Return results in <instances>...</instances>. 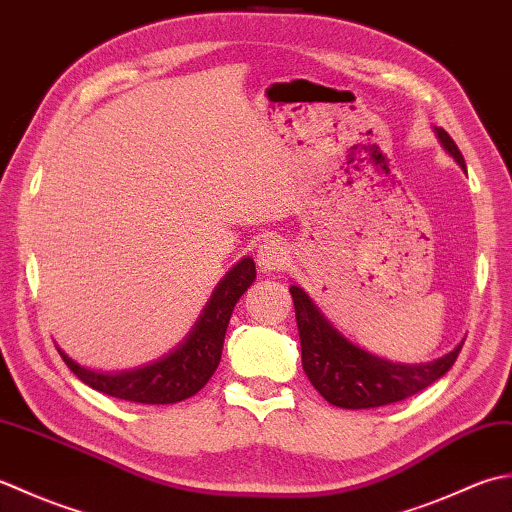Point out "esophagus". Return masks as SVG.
<instances>
[{
  "label": "esophagus",
  "mask_w": 512,
  "mask_h": 512,
  "mask_svg": "<svg viewBox=\"0 0 512 512\" xmlns=\"http://www.w3.org/2000/svg\"><path fill=\"white\" fill-rule=\"evenodd\" d=\"M258 265L263 271H280L289 260V252L283 241H278V238H265L263 243L258 245Z\"/></svg>",
  "instance_id": "obj_1"
}]
</instances>
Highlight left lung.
Here are the masks:
<instances>
[{"instance_id": "left-lung-1", "label": "left lung", "mask_w": 512, "mask_h": 512, "mask_svg": "<svg viewBox=\"0 0 512 512\" xmlns=\"http://www.w3.org/2000/svg\"><path fill=\"white\" fill-rule=\"evenodd\" d=\"M433 130L442 148L466 172L464 156L448 132L442 128ZM289 291L296 307L302 369L322 398L340 409H375L411 398L440 380L462 351L464 342L431 362H391L344 338L305 289L291 285Z\"/></svg>"}]
</instances>
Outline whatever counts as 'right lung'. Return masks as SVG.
<instances>
[{
    "label": "right lung",
    "mask_w": 512,
    "mask_h": 512,
    "mask_svg": "<svg viewBox=\"0 0 512 512\" xmlns=\"http://www.w3.org/2000/svg\"><path fill=\"white\" fill-rule=\"evenodd\" d=\"M256 280L254 258H243L227 271L212 291L201 316L194 322L179 347L156 362L130 371H95L72 360L68 353L57 347L68 369L88 387L112 398L139 402V404H174L192 398L212 378L221 362L225 331L232 311Z\"/></svg>",
    "instance_id": "obj_1"
}]
</instances>
